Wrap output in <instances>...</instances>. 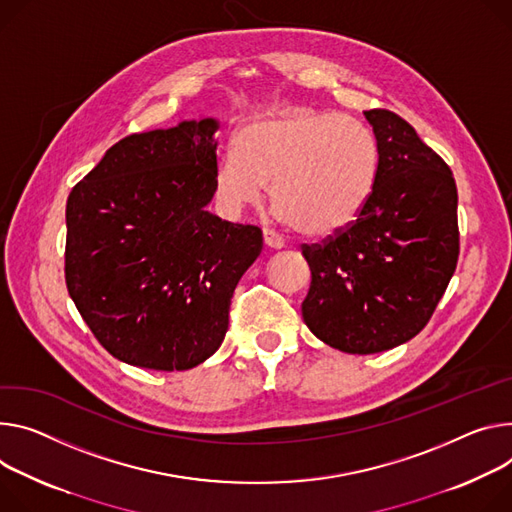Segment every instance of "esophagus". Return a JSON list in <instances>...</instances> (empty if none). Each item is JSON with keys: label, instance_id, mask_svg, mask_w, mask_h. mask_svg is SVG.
Here are the masks:
<instances>
[{"label": "esophagus", "instance_id": "34e87169", "mask_svg": "<svg viewBox=\"0 0 512 512\" xmlns=\"http://www.w3.org/2000/svg\"><path fill=\"white\" fill-rule=\"evenodd\" d=\"M263 243L267 249H282L284 247V241L269 228H263Z\"/></svg>", "mask_w": 512, "mask_h": 512}]
</instances>
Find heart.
<instances>
[{"label":"heart","mask_w":512,"mask_h":512,"mask_svg":"<svg viewBox=\"0 0 512 512\" xmlns=\"http://www.w3.org/2000/svg\"><path fill=\"white\" fill-rule=\"evenodd\" d=\"M376 167L374 138L359 122L300 106L245 124L235 153L214 169V190L228 210H241L267 185L277 218L302 237L324 239L357 220Z\"/></svg>","instance_id":"heart-1"}]
</instances>
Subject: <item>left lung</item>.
<instances>
[{
  "label": "left lung",
  "instance_id": "left-lung-1",
  "mask_svg": "<svg viewBox=\"0 0 512 512\" xmlns=\"http://www.w3.org/2000/svg\"><path fill=\"white\" fill-rule=\"evenodd\" d=\"M378 167L357 220L302 245L312 282L306 327L339 351L369 355L425 329L457 265V188L447 163L390 110L363 112Z\"/></svg>",
  "mask_w": 512,
  "mask_h": 512
}]
</instances>
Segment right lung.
Returning a JSON list of instances; mask_svg holds the SVG:
<instances>
[{
	"label": "right lung",
	"mask_w": 512,
	"mask_h": 512,
	"mask_svg": "<svg viewBox=\"0 0 512 512\" xmlns=\"http://www.w3.org/2000/svg\"><path fill=\"white\" fill-rule=\"evenodd\" d=\"M218 122L183 120L110 147L67 200L65 282L116 359L157 371L206 361L230 298L263 249L257 226L206 210Z\"/></svg>",
	"instance_id": "right-lung-1"
}]
</instances>
